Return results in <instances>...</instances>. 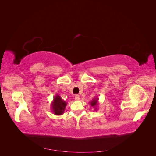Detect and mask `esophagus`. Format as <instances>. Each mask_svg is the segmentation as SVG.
Instances as JSON below:
<instances>
[{
    "instance_id": "obj_1",
    "label": "esophagus",
    "mask_w": 156,
    "mask_h": 156,
    "mask_svg": "<svg viewBox=\"0 0 156 156\" xmlns=\"http://www.w3.org/2000/svg\"><path fill=\"white\" fill-rule=\"evenodd\" d=\"M79 99H80V96L78 95V94H76V95L75 96V100L76 101H78L79 100Z\"/></svg>"
}]
</instances>
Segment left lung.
Listing matches in <instances>:
<instances>
[{"label": "left lung", "instance_id": "8db88e82", "mask_svg": "<svg viewBox=\"0 0 156 156\" xmlns=\"http://www.w3.org/2000/svg\"><path fill=\"white\" fill-rule=\"evenodd\" d=\"M98 100H99V98H98L97 97H95L92 100V101L90 103V105L94 108V110L95 111H97V109H98L97 108H98V105L99 104Z\"/></svg>", "mask_w": 156, "mask_h": 156}]
</instances>
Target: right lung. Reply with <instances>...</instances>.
Returning <instances> with one entry per match:
<instances>
[{
    "mask_svg": "<svg viewBox=\"0 0 156 156\" xmlns=\"http://www.w3.org/2000/svg\"><path fill=\"white\" fill-rule=\"evenodd\" d=\"M66 105L67 103L64 101L59 95L56 94L51 104V111L55 115H62L64 112Z\"/></svg>",
    "mask_w": 156,
    "mask_h": 156,
    "instance_id": "add662e5",
    "label": "right lung"
}]
</instances>
